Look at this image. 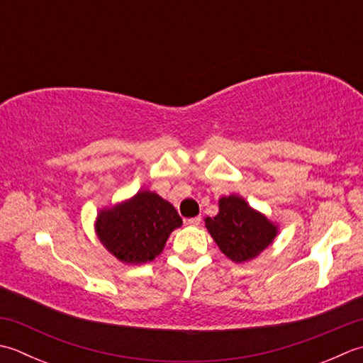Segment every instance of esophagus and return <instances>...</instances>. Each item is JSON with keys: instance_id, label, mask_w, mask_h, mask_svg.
<instances>
[{"instance_id": "1", "label": "esophagus", "mask_w": 363, "mask_h": 363, "mask_svg": "<svg viewBox=\"0 0 363 363\" xmlns=\"http://www.w3.org/2000/svg\"><path fill=\"white\" fill-rule=\"evenodd\" d=\"M200 223H201V217H191V218H187V225L198 226Z\"/></svg>"}]
</instances>
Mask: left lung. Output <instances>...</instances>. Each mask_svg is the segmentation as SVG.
I'll return each mask as SVG.
<instances>
[{"mask_svg": "<svg viewBox=\"0 0 363 363\" xmlns=\"http://www.w3.org/2000/svg\"><path fill=\"white\" fill-rule=\"evenodd\" d=\"M204 222L220 250L234 262L257 258L279 233V226L238 195L220 198L218 214Z\"/></svg>", "mask_w": 363, "mask_h": 363, "instance_id": "left-lung-1", "label": "left lung"}]
</instances>
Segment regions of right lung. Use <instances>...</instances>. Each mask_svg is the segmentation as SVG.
I'll list each match as a JSON object with an SVG mask.
<instances>
[{
	"label": "right lung",
	"mask_w": 363,
	"mask_h": 363,
	"mask_svg": "<svg viewBox=\"0 0 363 363\" xmlns=\"http://www.w3.org/2000/svg\"><path fill=\"white\" fill-rule=\"evenodd\" d=\"M182 218L174 206L149 190L99 211L96 233L113 257L125 264H143L162 253Z\"/></svg>",
	"instance_id": "obj_1"
}]
</instances>
